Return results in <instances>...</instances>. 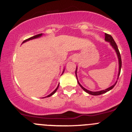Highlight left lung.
<instances>
[{"mask_svg":"<svg viewBox=\"0 0 132 132\" xmlns=\"http://www.w3.org/2000/svg\"><path fill=\"white\" fill-rule=\"evenodd\" d=\"M105 35V40H106V41H107V42H108V43H110V45L112 46L113 47V49L116 50V53H117V57H118V60H119V73H118V78H117V79H118L119 77V75H120V73H121V66H122V61H121V54H120V52H119V51L118 47H117V44H116L115 40H113V37H112L110 35H109V34H105V35ZM76 72H77V68H76V71H75V75H76L77 79V73ZM117 82V81H116V83H115L113 85H112V86L109 87V88H107V89H104V90L98 91V92H91V91L88 90V89H86V88H84V87H83L82 86L81 84L79 83V80H78V79H77L78 84L80 85V86L81 87L82 89L84 91H85L86 93H89V94H90V95H101V94H103V93H106V92H108V91L111 90V89H112V88H113V87L116 86Z\"/></svg>","mask_w":132,"mask_h":132,"instance_id":"8db88e82","label":"left lung"}]
</instances>
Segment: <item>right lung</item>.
<instances>
[{
	"label": "right lung",
	"instance_id": "add662e5",
	"mask_svg": "<svg viewBox=\"0 0 132 132\" xmlns=\"http://www.w3.org/2000/svg\"><path fill=\"white\" fill-rule=\"evenodd\" d=\"M42 35H43V34H38V35H35V36H33V37H30V38H29V39H26V40H24V41H23V43H26V42H27V41H28V40H32V39H36V38H39V37H41ZM63 72H64V71H63ZM63 72H62V73H63ZM59 84L58 85V86L57 87V88H56L55 89L54 91H53V92H52V93H50V95H48V96H47V97H50V96H52V95H53L56 92V91L57 90V89H58V88H59Z\"/></svg>",
	"mask_w": 132,
	"mask_h": 132
}]
</instances>
